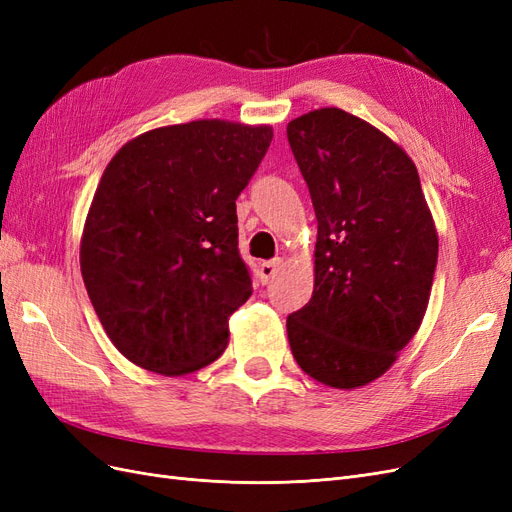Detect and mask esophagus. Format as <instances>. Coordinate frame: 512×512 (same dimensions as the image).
<instances>
[{"mask_svg": "<svg viewBox=\"0 0 512 512\" xmlns=\"http://www.w3.org/2000/svg\"><path fill=\"white\" fill-rule=\"evenodd\" d=\"M284 267V260L282 258H273V260H267L262 262V265L258 267V275H260V282L262 284H269L273 277L280 273V269Z\"/></svg>", "mask_w": 512, "mask_h": 512, "instance_id": "34e87169", "label": "esophagus"}]
</instances>
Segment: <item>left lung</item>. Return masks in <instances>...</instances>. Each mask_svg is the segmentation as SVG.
<instances>
[{
    "label": "left lung",
    "mask_w": 512,
    "mask_h": 512,
    "mask_svg": "<svg viewBox=\"0 0 512 512\" xmlns=\"http://www.w3.org/2000/svg\"><path fill=\"white\" fill-rule=\"evenodd\" d=\"M288 143L312 196L314 292L286 320L294 361L356 389L380 378L425 316L438 232L408 153L342 108L292 119Z\"/></svg>",
    "instance_id": "left-lung-1"
}]
</instances>
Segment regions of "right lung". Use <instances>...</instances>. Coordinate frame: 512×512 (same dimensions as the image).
Instances as JSON below:
<instances>
[{
    "mask_svg": "<svg viewBox=\"0 0 512 512\" xmlns=\"http://www.w3.org/2000/svg\"><path fill=\"white\" fill-rule=\"evenodd\" d=\"M271 126L198 119L149 130L108 162L81 239L87 294L134 365L183 376L228 346L250 299L237 198L271 145Z\"/></svg>",
    "mask_w": 512,
    "mask_h": 512,
    "instance_id": "add662e5",
    "label": "right lung"
}]
</instances>
